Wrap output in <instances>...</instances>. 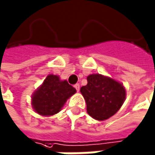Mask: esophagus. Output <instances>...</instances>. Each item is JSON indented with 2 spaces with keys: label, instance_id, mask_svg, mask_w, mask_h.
<instances>
[{
  "label": "esophagus",
  "instance_id": "1",
  "mask_svg": "<svg viewBox=\"0 0 155 155\" xmlns=\"http://www.w3.org/2000/svg\"><path fill=\"white\" fill-rule=\"evenodd\" d=\"M74 88L76 89L77 92H79V91H80V84H76L74 85Z\"/></svg>",
  "mask_w": 155,
  "mask_h": 155
}]
</instances>
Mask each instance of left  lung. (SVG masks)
<instances>
[{"instance_id": "8db88e82", "label": "left lung", "mask_w": 155, "mask_h": 155, "mask_svg": "<svg viewBox=\"0 0 155 155\" xmlns=\"http://www.w3.org/2000/svg\"><path fill=\"white\" fill-rule=\"evenodd\" d=\"M80 91L86 102L87 113L99 121L115 115L126 99V89L122 84L99 73L88 75L87 84Z\"/></svg>"}]
</instances>
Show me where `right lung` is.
Wrapping results in <instances>:
<instances>
[{
	"label": "right lung",
	"mask_w": 155,
	"mask_h": 155,
	"mask_svg": "<svg viewBox=\"0 0 155 155\" xmlns=\"http://www.w3.org/2000/svg\"><path fill=\"white\" fill-rule=\"evenodd\" d=\"M76 93V89L60 76L48 74L42 84L33 93L31 106L36 113L50 117L59 113L68 99Z\"/></svg>",
	"instance_id": "add662e5"
}]
</instances>
